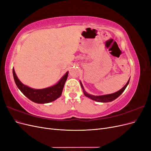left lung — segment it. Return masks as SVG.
Here are the masks:
<instances>
[{
	"label": "left lung",
	"mask_w": 151,
	"mask_h": 151,
	"mask_svg": "<svg viewBox=\"0 0 151 151\" xmlns=\"http://www.w3.org/2000/svg\"><path fill=\"white\" fill-rule=\"evenodd\" d=\"M129 81H130V79L128 81V82L125 85V86H123L120 90L117 91V92H115V93H112V94H105V95H101V96H94V95H91V94H88L84 90V87H83V84H82L81 82H80V84H81L82 89H83V90L84 94L86 96V97H88L92 100H94V101H98V102L108 103V102H111V101H113V100H115V99H116L118 96H119L120 95H121L122 93H123V91H124L125 89H126L128 84H129Z\"/></svg>",
	"instance_id": "8db88e82"
}]
</instances>
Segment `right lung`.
Wrapping results in <instances>:
<instances>
[{"label":"right lung","mask_w":151,"mask_h":151,"mask_svg":"<svg viewBox=\"0 0 151 151\" xmlns=\"http://www.w3.org/2000/svg\"><path fill=\"white\" fill-rule=\"evenodd\" d=\"M13 77L17 88L25 96L36 103L45 104L55 101L60 97L67 81L68 72H67L59 81L55 85L44 89H33L22 84L17 77L14 69H12Z\"/></svg>","instance_id":"1"}]
</instances>
